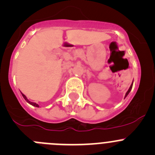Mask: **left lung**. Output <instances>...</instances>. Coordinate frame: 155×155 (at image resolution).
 Wrapping results in <instances>:
<instances>
[{
    "label": "left lung",
    "instance_id": "obj_1",
    "mask_svg": "<svg viewBox=\"0 0 155 155\" xmlns=\"http://www.w3.org/2000/svg\"><path fill=\"white\" fill-rule=\"evenodd\" d=\"M132 85H133V82H132V84H131V86H130V88H129V89H128V92H126V94H125V97H126L127 95H128V94H129L130 91H131V89H132Z\"/></svg>",
    "mask_w": 155,
    "mask_h": 155
}]
</instances>
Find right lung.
I'll list each match as a JSON object with an SVG mask.
<instances>
[{"instance_id": "right-lung-1", "label": "right lung", "mask_w": 155, "mask_h": 155, "mask_svg": "<svg viewBox=\"0 0 155 155\" xmlns=\"http://www.w3.org/2000/svg\"><path fill=\"white\" fill-rule=\"evenodd\" d=\"M21 94H22V95H23V97H24V99H25V100L27 101V102H28L29 104H30V105H34V106H35V107H39V105H38V104L35 103V102H30V101H29L28 99H27V98L26 97L25 95H24V94H23V93H21Z\"/></svg>"}]
</instances>
